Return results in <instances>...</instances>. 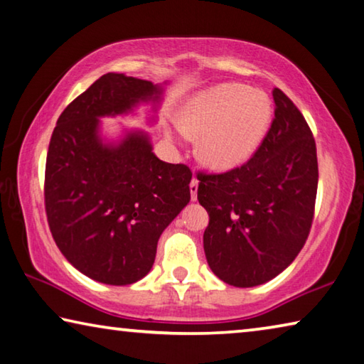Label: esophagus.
Listing matches in <instances>:
<instances>
[{"label": "esophagus", "instance_id": "1", "mask_svg": "<svg viewBox=\"0 0 364 364\" xmlns=\"http://www.w3.org/2000/svg\"><path fill=\"white\" fill-rule=\"evenodd\" d=\"M196 192H198V181L193 177L192 181H190V195H192V200H196Z\"/></svg>", "mask_w": 364, "mask_h": 364}]
</instances>
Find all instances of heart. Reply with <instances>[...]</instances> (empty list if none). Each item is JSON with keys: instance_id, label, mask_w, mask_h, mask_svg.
I'll use <instances>...</instances> for the list:
<instances>
[{"instance_id": "heart-1", "label": "heart", "mask_w": 364, "mask_h": 364, "mask_svg": "<svg viewBox=\"0 0 364 364\" xmlns=\"http://www.w3.org/2000/svg\"><path fill=\"white\" fill-rule=\"evenodd\" d=\"M272 103L264 92L240 83H221L196 93L182 106L183 132L201 135L198 154L216 169L245 163L264 140Z\"/></svg>"}]
</instances>
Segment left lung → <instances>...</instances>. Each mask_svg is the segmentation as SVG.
Returning <instances> with one entry per match:
<instances>
[{"mask_svg": "<svg viewBox=\"0 0 364 364\" xmlns=\"http://www.w3.org/2000/svg\"><path fill=\"white\" fill-rule=\"evenodd\" d=\"M274 119L258 150L221 174L198 172V201L211 271L229 285L255 287L281 274L305 245L318 192L316 141L305 117L274 88Z\"/></svg>", "mask_w": 364, "mask_h": 364, "instance_id": "left-lung-1", "label": "left lung"}]
</instances>
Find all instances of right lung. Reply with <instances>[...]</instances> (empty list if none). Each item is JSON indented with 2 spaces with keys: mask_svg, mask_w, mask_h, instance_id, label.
I'll list each match as a JSON object with an SVG mask.
<instances>
[{
  "mask_svg": "<svg viewBox=\"0 0 364 364\" xmlns=\"http://www.w3.org/2000/svg\"><path fill=\"white\" fill-rule=\"evenodd\" d=\"M151 82L108 73L68 105L53 130L45 210L65 259L93 281L129 285L150 272L159 235L190 201L192 171L151 151L143 132L119 145L98 136L101 116L158 101Z\"/></svg>",
  "mask_w": 364,
  "mask_h": 364,
  "instance_id": "add662e5",
  "label": "right lung"
}]
</instances>
